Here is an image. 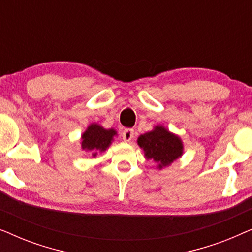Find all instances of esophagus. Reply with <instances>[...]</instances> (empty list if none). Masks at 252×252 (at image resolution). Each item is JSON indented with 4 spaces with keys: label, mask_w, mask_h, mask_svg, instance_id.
<instances>
[{
    "label": "esophagus",
    "mask_w": 252,
    "mask_h": 252,
    "mask_svg": "<svg viewBox=\"0 0 252 252\" xmlns=\"http://www.w3.org/2000/svg\"><path fill=\"white\" fill-rule=\"evenodd\" d=\"M122 136H123L124 141H126V142H129V141L134 137V129H130V128L124 129L122 132Z\"/></svg>",
    "instance_id": "obj_1"
}]
</instances>
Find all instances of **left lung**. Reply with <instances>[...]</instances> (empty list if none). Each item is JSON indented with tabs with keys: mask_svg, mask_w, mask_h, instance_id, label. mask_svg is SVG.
<instances>
[{
	"mask_svg": "<svg viewBox=\"0 0 252 252\" xmlns=\"http://www.w3.org/2000/svg\"><path fill=\"white\" fill-rule=\"evenodd\" d=\"M137 144L143 149L144 157L157 164L158 170L170 166L184 154L181 137L161 125L155 126L153 130L140 135Z\"/></svg>",
	"mask_w": 252,
	"mask_h": 252,
	"instance_id": "1",
	"label": "left lung"
}]
</instances>
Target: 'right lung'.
Instances as JSON below:
<instances>
[{
	"label": "right lung",
	"mask_w": 252,
	"mask_h": 252,
	"mask_svg": "<svg viewBox=\"0 0 252 252\" xmlns=\"http://www.w3.org/2000/svg\"><path fill=\"white\" fill-rule=\"evenodd\" d=\"M117 135V130L113 128L106 129L98 124L93 123L81 135L82 150L91 151L92 156L95 157L97 151H105L112 143Z\"/></svg>",
	"instance_id": "1"
}]
</instances>
